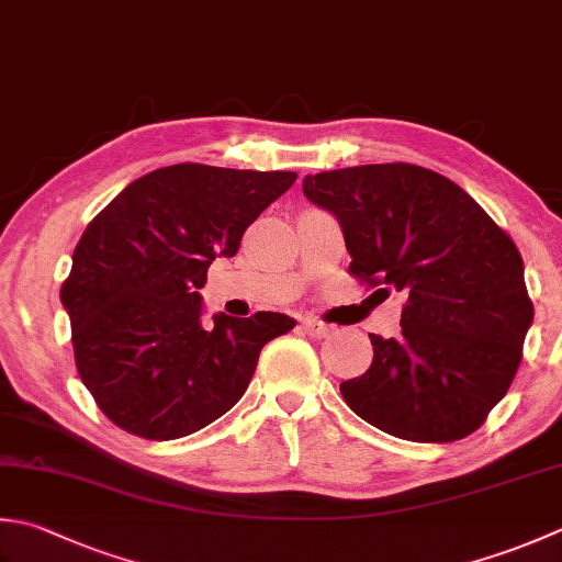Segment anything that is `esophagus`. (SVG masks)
Listing matches in <instances>:
<instances>
[{
	"instance_id": "34e87169",
	"label": "esophagus",
	"mask_w": 562,
	"mask_h": 562,
	"mask_svg": "<svg viewBox=\"0 0 562 562\" xmlns=\"http://www.w3.org/2000/svg\"><path fill=\"white\" fill-rule=\"evenodd\" d=\"M302 328L306 331V336H312V338H326V336L334 334L331 326L324 324V322H318V318H312V316L302 318Z\"/></svg>"
}]
</instances>
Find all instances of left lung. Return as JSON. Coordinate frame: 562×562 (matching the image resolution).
<instances>
[{
  "label": "left lung",
  "mask_w": 562,
  "mask_h": 562,
  "mask_svg": "<svg viewBox=\"0 0 562 562\" xmlns=\"http://www.w3.org/2000/svg\"><path fill=\"white\" fill-rule=\"evenodd\" d=\"M302 187L344 228L350 274L406 300L402 334H370L372 366L340 382L346 404L404 441L477 431L507 394L533 322L514 240L465 190L419 165H358L306 175Z\"/></svg>",
  "instance_id": "8db88e82"
}]
</instances>
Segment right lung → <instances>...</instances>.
I'll return each mask as SVG.
<instances>
[{"instance_id": "add662e5", "label": "right lung", "mask_w": 562, "mask_h": 562, "mask_svg": "<svg viewBox=\"0 0 562 562\" xmlns=\"http://www.w3.org/2000/svg\"><path fill=\"white\" fill-rule=\"evenodd\" d=\"M296 172L180 162L124 187L72 252L60 302L75 366L97 406L124 431L175 441L216 422L256 372L268 340L294 318L214 314L202 294L214 258H234L246 228Z\"/></svg>"}]
</instances>
